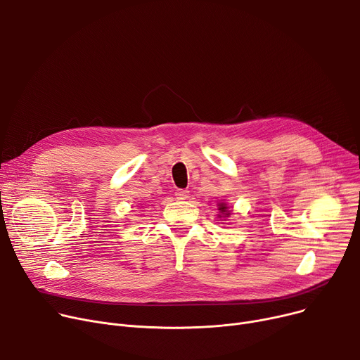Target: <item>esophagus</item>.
<instances>
[{"mask_svg": "<svg viewBox=\"0 0 360 360\" xmlns=\"http://www.w3.org/2000/svg\"><path fill=\"white\" fill-rule=\"evenodd\" d=\"M188 195H190V191H188V190H178V191L175 193V197H176L178 200H186Z\"/></svg>", "mask_w": 360, "mask_h": 360, "instance_id": "obj_1", "label": "esophagus"}]
</instances>
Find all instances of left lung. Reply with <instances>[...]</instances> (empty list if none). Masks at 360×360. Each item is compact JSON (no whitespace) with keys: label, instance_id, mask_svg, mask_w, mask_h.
Returning a JSON list of instances; mask_svg holds the SVG:
<instances>
[{"label":"left lung","instance_id":"1","mask_svg":"<svg viewBox=\"0 0 360 360\" xmlns=\"http://www.w3.org/2000/svg\"><path fill=\"white\" fill-rule=\"evenodd\" d=\"M217 207H219L217 210H219V213H220V214H219V217H229V216H231V213H232V212L229 210V207L226 205V202H219V204H217Z\"/></svg>","mask_w":360,"mask_h":360}]
</instances>
